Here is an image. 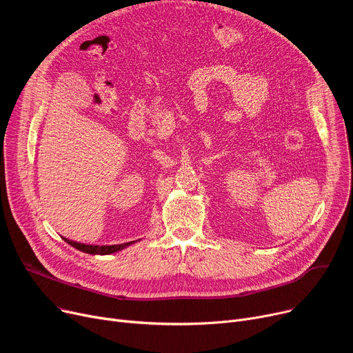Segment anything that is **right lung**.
I'll return each instance as SVG.
<instances>
[{"mask_svg": "<svg viewBox=\"0 0 353 353\" xmlns=\"http://www.w3.org/2000/svg\"><path fill=\"white\" fill-rule=\"evenodd\" d=\"M68 245H71L72 248H76L84 253L88 254H111V253H116L119 250L125 249L127 246L133 245L134 242H128V243H123V245H111V246H97V245H84V243H79V242H74V240H68L65 237H63Z\"/></svg>", "mask_w": 353, "mask_h": 353, "instance_id": "1", "label": "right lung"}]
</instances>
